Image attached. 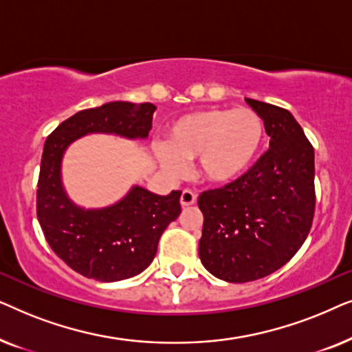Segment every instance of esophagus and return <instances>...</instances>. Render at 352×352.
<instances>
[{"instance_id": "obj_1", "label": "esophagus", "mask_w": 352, "mask_h": 352, "mask_svg": "<svg viewBox=\"0 0 352 352\" xmlns=\"http://www.w3.org/2000/svg\"><path fill=\"white\" fill-rule=\"evenodd\" d=\"M179 201H181L182 206L194 205L197 201V194H195V192H192L190 189H184V190H182V194H181Z\"/></svg>"}]
</instances>
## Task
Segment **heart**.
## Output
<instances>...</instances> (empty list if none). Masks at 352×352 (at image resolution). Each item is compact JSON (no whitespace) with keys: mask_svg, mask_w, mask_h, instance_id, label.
<instances>
[{"mask_svg":"<svg viewBox=\"0 0 352 352\" xmlns=\"http://www.w3.org/2000/svg\"><path fill=\"white\" fill-rule=\"evenodd\" d=\"M266 126L252 109H206L177 118L168 144L153 146L157 160L171 176H181L184 160H195L199 175L211 184L242 177L263 151Z\"/></svg>","mask_w":352,"mask_h":352,"instance_id":"heart-1","label":"heart"}]
</instances>
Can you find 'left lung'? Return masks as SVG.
Listing matches in <instances>:
<instances>
[{"mask_svg": "<svg viewBox=\"0 0 352 352\" xmlns=\"http://www.w3.org/2000/svg\"><path fill=\"white\" fill-rule=\"evenodd\" d=\"M263 118L271 147L237 181L199 197V256L221 280H258L290 261L316 210L314 147L288 110L247 99Z\"/></svg>", "mask_w": 352, "mask_h": 352, "instance_id": "left-lung-1", "label": "left lung"}]
</instances>
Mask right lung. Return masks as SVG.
<instances>
[{
  "mask_svg": "<svg viewBox=\"0 0 352 352\" xmlns=\"http://www.w3.org/2000/svg\"><path fill=\"white\" fill-rule=\"evenodd\" d=\"M155 105L109 102L62 122L45 142L38 177L36 216L57 256L81 276L117 282L141 274L153 261L166 226L181 213V190L157 195L134 186L112 206L85 210L67 197L60 181L65 148L89 133L147 138Z\"/></svg>",
  "mask_w": 352,
  "mask_h": 352,
  "instance_id": "right-lung-1",
  "label": "right lung"
}]
</instances>
